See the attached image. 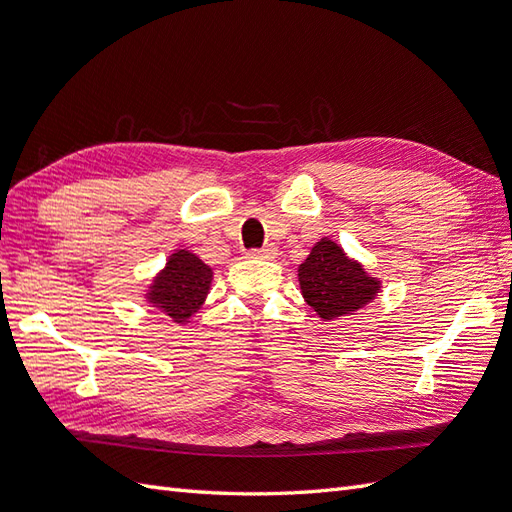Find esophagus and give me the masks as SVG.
<instances>
[{"label":"esophagus","mask_w":512,"mask_h":512,"mask_svg":"<svg viewBox=\"0 0 512 512\" xmlns=\"http://www.w3.org/2000/svg\"><path fill=\"white\" fill-rule=\"evenodd\" d=\"M277 254L275 245H265V247H256V250H247V258H273Z\"/></svg>","instance_id":"esophagus-1"}]
</instances>
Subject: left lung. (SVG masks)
<instances>
[{"label": "left lung", "instance_id": "8db88e82", "mask_svg": "<svg viewBox=\"0 0 512 512\" xmlns=\"http://www.w3.org/2000/svg\"><path fill=\"white\" fill-rule=\"evenodd\" d=\"M299 284L307 305L333 320L367 305L380 290L376 277H369L356 260H350L337 243L318 241L299 267Z\"/></svg>", "mask_w": 512, "mask_h": 512}]
</instances>
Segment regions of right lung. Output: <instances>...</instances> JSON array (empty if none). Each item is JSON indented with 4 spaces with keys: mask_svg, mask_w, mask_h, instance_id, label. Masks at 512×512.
Masks as SVG:
<instances>
[{
    "mask_svg": "<svg viewBox=\"0 0 512 512\" xmlns=\"http://www.w3.org/2000/svg\"><path fill=\"white\" fill-rule=\"evenodd\" d=\"M211 269L188 250H179L168 258L166 269L153 280L149 301L173 318V322H188L203 305L209 286Z\"/></svg>",
    "mask_w": 512,
    "mask_h": 512,
    "instance_id": "add662e5",
    "label": "right lung"
}]
</instances>
